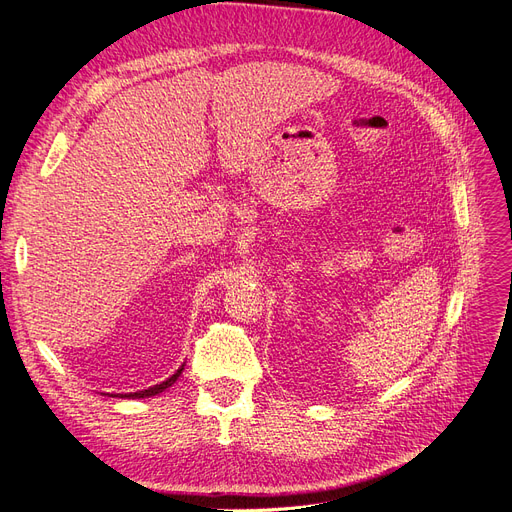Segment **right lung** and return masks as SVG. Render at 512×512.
<instances>
[{"instance_id":"right-lung-1","label":"right lung","mask_w":512,"mask_h":512,"mask_svg":"<svg viewBox=\"0 0 512 512\" xmlns=\"http://www.w3.org/2000/svg\"><path fill=\"white\" fill-rule=\"evenodd\" d=\"M181 371H183V365L177 369V374H173L170 376L168 380H164V382H160V384H156V386H149V389H145V391H136V393H126V395H115V397H126V399H143V397H151V395H158V393H162L164 389H168V386H173L175 382H177V378L181 376Z\"/></svg>"}]
</instances>
